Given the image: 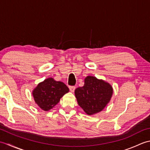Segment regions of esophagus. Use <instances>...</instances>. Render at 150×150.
<instances>
[{
  "mask_svg": "<svg viewBox=\"0 0 150 150\" xmlns=\"http://www.w3.org/2000/svg\"><path fill=\"white\" fill-rule=\"evenodd\" d=\"M69 90L71 92H74L75 90V86H69Z\"/></svg>",
  "mask_w": 150,
  "mask_h": 150,
  "instance_id": "esophagus-1",
  "label": "esophagus"
}]
</instances>
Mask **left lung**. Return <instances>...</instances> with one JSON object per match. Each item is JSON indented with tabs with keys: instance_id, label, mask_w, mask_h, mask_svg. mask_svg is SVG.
I'll return each mask as SVG.
<instances>
[{
	"instance_id": "left-lung-1",
	"label": "left lung",
	"mask_w": 150,
	"mask_h": 150,
	"mask_svg": "<svg viewBox=\"0 0 150 150\" xmlns=\"http://www.w3.org/2000/svg\"><path fill=\"white\" fill-rule=\"evenodd\" d=\"M77 103L88 115L100 112L109 103L113 95V88L107 82L88 76L84 85L75 90Z\"/></svg>"
}]
</instances>
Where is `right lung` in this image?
Returning <instances> with one entry per match:
<instances>
[{"label": "right lung", "mask_w": 150, "mask_h": 150, "mask_svg": "<svg viewBox=\"0 0 150 150\" xmlns=\"http://www.w3.org/2000/svg\"><path fill=\"white\" fill-rule=\"evenodd\" d=\"M69 92V88L62 82L47 78L41 82L33 90L35 103L44 111L50 110L59 103L60 98Z\"/></svg>", "instance_id": "right-lung-1"}]
</instances>
